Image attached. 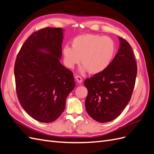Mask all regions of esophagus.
Segmentation results:
<instances>
[{
    "label": "esophagus",
    "mask_w": 154,
    "mask_h": 154,
    "mask_svg": "<svg viewBox=\"0 0 154 154\" xmlns=\"http://www.w3.org/2000/svg\"><path fill=\"white\" fill-rule=\"evenodd\" d=\"M75 79H76V82H77L78 83H81L82 82V81H83L82 77L79 76H75Z\"/></svg>",
    "instance_id": "34e87169"
}]
</instances>
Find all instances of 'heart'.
<instances>
[{
    "label": "heart",
    "instance_id": "obj_1",
    "mask_svg": "<svg viewBox=\"0 0 154 154\" xmlns=\"http://www.w3.org/2000/svg\"><path fill=\"white\" fill-rule=\"evenodd\" d=\"M116 51L113 40L109 36L94 34L79 35L72 40V46L65 45L62 53L66 66L73 69L81 61L82 73L88 71L100 73L108 67Z\"/></svg>",
    "mask_w": 154,
    "mask_h": 154
}]
</instances>
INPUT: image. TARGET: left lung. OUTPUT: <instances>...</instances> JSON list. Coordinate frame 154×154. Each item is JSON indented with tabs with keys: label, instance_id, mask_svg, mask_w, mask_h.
<instances>
[{
	"label": "left lung",
	"instance_id": "1",
	"mask_svg": "<svg viewBox=\"0 0 154 154\" xmlns=\"http://www.w3.org/2000/svg\"><path fill=\"white\" fill-rule=\"evenodd\" d=\"M118 53L105 71L87 78L85 109L100 123L111 122L118 116L131 98L137 76V65L131 46L119 37Z\"/></svg>",
	"mask_w": 154,
	"mask_h": 154
}]
</instances>
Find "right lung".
<instances>
[{"label":"right lung","mask_w":154,"mask_h":154,"mask_svg":"<svg viewBox=\"0 0 154 154\" xmlns=\"http://www.w3.org/2000/svg\"><path fill=\"white\" fill-rule=\"evenodd\" d=\"M63 29L46 27L32 33L15 63L18 99L26 112L42 123L58 119L75 87L72 72L60 63Z\"/></svg>","instance_id":"obj_1"}]
</instances>
